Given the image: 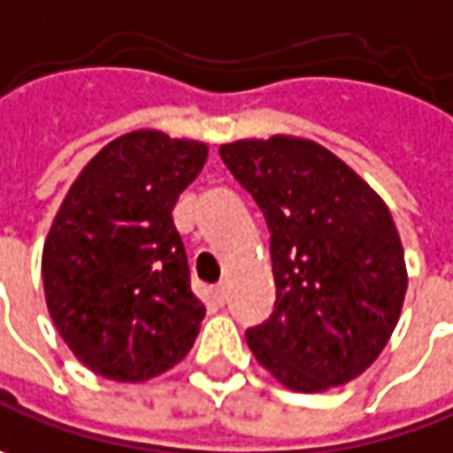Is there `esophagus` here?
Segmentation results:
<instances>
[{
	"label": "esophagus",
	"mask_w": 453,
	"mask_h": 453,
	"mask_svg": "<svg viewBox=\"0 0 453 453\" xmlns=\"http://www.w3.org/2000/svg\"><path fill=\"white\" fill-rule=\"evenodd\" d=\"M212 298H215V303H226L227 301V286H223V283H220V286H215V290H212Z\"/></svg>",
	"instance_id": "obj_1"
}]
</instances>
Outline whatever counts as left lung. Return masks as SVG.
Wrapping results in <instances>:
<instances>
[{"instance_id":"8db88e82","label":"left lung","mask_w":453,"mask_h":453,"mask_svg":"<svg viewBox=\"0 0 453 453\" xmlns=\"http://www.w3.org/2000/svg\"><path fill=\"white\" fill-rule=\"evenodd\" d=\"M271 230L275 308L245 341L290 391L361 376L396 328L406 260L376 190L313 140L273 134L220 145Z\"/></svg>"}]
</instances>
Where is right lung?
Returning a JSON list of instances; mask_svg holds the SVG:
<instances>
[{"label":"right lung","instance_id":"add662e5","mask_svg":"<svg viewBox=\"0 0 453 453\" xmlns=\"http://www.w3.org/2000/svg\"><path fill=\"white\" fill-rule=\"evenodd\" d=\"M208 145L134 130L72 182L42 250L50 316L77 361L110 381L140 383L180 364L205 305L190 288L173 223Z\"/></svg>","mask_w":453,"mask_h":453}]
</instances>
